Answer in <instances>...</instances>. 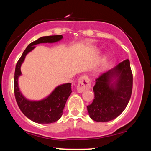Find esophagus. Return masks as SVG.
<instances>
[{"instance_id": "34e87169", "label": "esophagus", "mask_w": 151, "mask_h": 151, "mask_svg": "<svg viewBox=\"0 0 151 151\" xmlns=\"http://www.w3.org/2000/svg\"><path fill=\"white\" fill-rule=\"evenodd\" d=\"M91 81L86 75L82 76L78 79V83L77 85V92L78 93H82L85 91L91 88Z\"/></svg>"}]
</instances>
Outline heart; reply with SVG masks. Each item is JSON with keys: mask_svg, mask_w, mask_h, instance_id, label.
Here are the masks:
<instances>
[{"mask_svg": "<svg viewBox=\"0 0 151 151\" xmlns=\"http://www.w3.org/2000/svg\"><path fill=\"white\" fill-rule=\"evenodd\" d=\"M106 59H107V58H106V57L105 58H104V63H105V62H106Z\"/></svg>", "mask_w": 151, "mask_h": 151, "instance_id": "obj_1", "label": "heart"}]
</instances>
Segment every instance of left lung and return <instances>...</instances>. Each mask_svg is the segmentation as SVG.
<instances>
[{"mask_svg": "<svg viewBox=\"0 0 151 151\" xmlns=\"http://www.w3.org/2000/svg\"><path fill=\"white\" fill-rule=\"evenodd\" d=\"M94 98L87 106L88 115L94 121L108 122L121 114L131 99L132 74L126 59L96 79Z\"/></svg>", "mask_w": 151, "mask_h": 151, "instance_id": "8db88e82", "label": "left lung"}]
</instances>
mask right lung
<instances>
[{"mask_svg":"<svg viewBox=\"0 0 151 151\" xmlns=\"http://www.w3.org/2000/svg\"><path fill=\"white\" fill-rule=\"evenodd\" d=\"M62 35L42 37L28 45L18 61L15 68L14 91L18 106L25 116L32 121L39 124H49L57 121L63 113L66 101L72 93L71 83L62 84L57 86L49 95L39 101L27 99L20 91L19 78L22 75L20 67L27 55L34 49L35 45L40 43H54L60 41Z\"/></svg>","mask_w":151,"mask_h":151,"instance_id":"obj_1","label":"right lung"}]
</instances>
